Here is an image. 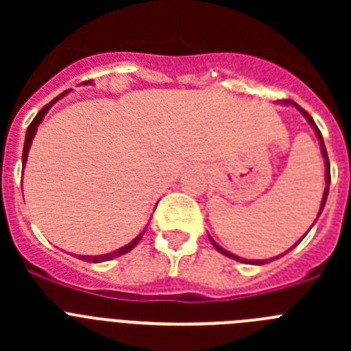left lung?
Here are the masks:
<instances>
[{"mask_svg":"<svg viewBox=\"0 0 351 351\" xmlns=\"http://www.w3.org/2000/svg\"><path fill=\"white\" fill-rule=\"evenodd\" d=\"M281 105H291V107L293 108H297V110H299L300 114H302L304 116V119L308 121V125L311 126L313 128V132H315V135H316V138H318V144H320V151H322V156H324V163H325V190H324V197H322V204H320V210H318V216H320L322 214V210H324V207H325V202H327V195H328V186H330V165H328V156H327V149H325V144H324V137H322V133H320V130L316 128V125H315V121H313V117L309 116L308 112H306V110H304L302 107H299V105L297 104H293V101L291 100H283L281 101ZM318 216H316V219H318ZM313 226V225H311ZM309 230H311V228H309ZM308 230V232H309ZM308 232H306V234H308ZM209 239H210V243H213V246L216 247V250L219 251V253H221V255H225V256H228V258H232V260H237V262H243V263H251V265H263V263H269V262H272V260H276V258H281V256L283 255H287L288 251H291L293 250V247L297 246V244L300 243V241H302V239H300L299 243L295 244V246H291L290 250H287L283 253V255H278V256H274V258H267V260H246V258H241V256H237V255H234V253H230V251H226L225 247H221L219 246L218 243H216V241H214L213 237H210L209 235Z\"/></svg>","mask_w":351,"mask_h":351,"instance_id":"1","label":"left lung"}]
</instances>
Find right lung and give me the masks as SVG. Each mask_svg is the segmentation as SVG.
Returning <instances> with one entry per match:
<instances>
[{"label":"right lung","mask_w":351,"mask_h":351,"mask_svg":"<svg viewBox=\"0 0 351 351\" xmlns=\"http://www.w3.org/2000/svg\"><path fill=\"white\" fill-rule=\"evenodd\" d=\"M88 84H93V80H88V82H82V86H88ZM68 93H70V89H68V91H64V93H61L60 96H56V98H54V100L51 101V104H49V105H45V107H43L42 110H40V112L36 114V116H35V119L31 121V125L27 126V132H26V141H24V151H23V165H24V167H26V161H27V153H29L31 142H33V138H35V135H36V130H38L40 123H42V121H43V117H45V114H47L49 110H51V107H52V105H54L56 101H58V100H61V98H63V96H66ZM144 232H145V230H144ZM144 232H141V234H138L137 237L133 239L132 243H128V244H126V246L119 247V250L112 251V253H107V255H96V256H93V255H79V256H77V258L84 260V262H93V263H100V262H107V260L117 258V256L125 255V253H128V251H132L133 247L137 246V244L141 243V239H142V235H144Z\"/></svg>","instance_id":"obj_1"}]
</instances>
